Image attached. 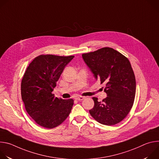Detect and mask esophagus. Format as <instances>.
Instances as JSON below:
<instances>
[{"label":"esophagus","instance_id":"esophagus-1","mask_svg":"<svg viewBox=\"0 0 159 159\" xmlns=\"http://www.w3.org/2000/svg\"><path fill=\"white\" fill-rule=\"evenodd\" d=\"M84 97H82V96H79V97H76L75 99L77 101H82L83 99H84Z\"/></svg>","mask_w":159,"mask_h":159}]
</instances>
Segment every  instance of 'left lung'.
<instances>
[{
    "label": "left lung",
    "mask_w": 159,
    "mask_h": 159,
    "mask_svg": "<svg viewBox=\"0 0 159 159\" xmlns=\"http://www.w3.org/2000/svg\"><path fill=\"white\" fill-rule=\"evenodd\" d=\"M82 56L96 80L105 84L107 96L101 102L93 98L94 106L89 110L90 115L101 124H118L128 115L135 97L136 80L129 60L109 47Z\"/></svg>",
    "instance_id": "8db88e82"
}]
</instances>
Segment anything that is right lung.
I'll return each instance as SVG.
<instances>
[{
    "mask_svg": "<svg viewBox=\"0 0 159 159\" xmlns=\"http://www.w3.org/2000/svg\"><path fill=\"white\" fill-rule=\"evenodd\" d=\"M74 56L41 55L30 63L21 81V97L28 115L39 126L52 129L69 116L72 99H63L52 93L65 66Z\"/></svg>",
    "mask_w": 159,
    "mask_h": 159,
    "instance_id": "right-lung-1",
    "label": "right lung"
}]
</instances>
